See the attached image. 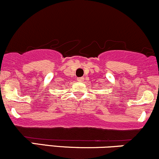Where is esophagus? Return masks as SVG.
I'll list each match as a JSON object with an SVG mask.
<instances>
[{
  "mask_svg": "<svg viewBox=\"0 0 159 159\" xmlns=\"http://www.w3.org/2000/svg\"><path fill=\"white\" fill-rule=\"evenodd\" d=\"M77 80H78V81L81 82V81H84V78H83V77H81V78H78Z\"/></svg>",
  "mask_w": 159,
  "mask_h": 159,
  "instance_id": "esophagus-1",
  "label": "esophagus"
}]
</instances>
